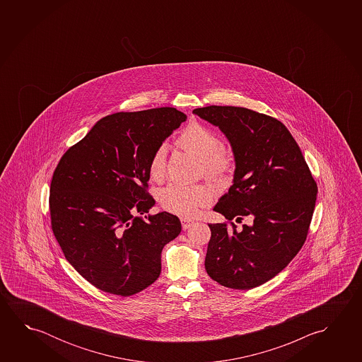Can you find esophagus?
<instances>
[{
  "label": "esophagus",
  "instance_id": "1",
  "mask_svg": "<svg viewBox=\"0 0 362 362\" xmlns=\"http://www.w3.org/2000/svg\"><path fill=\"white\" fill-rule=\"evenodd\" d=\"M180 221H182V227H183V230H188L190 226H193V223H194V221H192V219L182 218Z\"/></svg>",
  "mask_w": 362,
  "mask_h": 362
}]
</instances>
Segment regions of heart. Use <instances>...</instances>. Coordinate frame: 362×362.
Returning <instances> with one entry per match:
<instances>
[{
    "mask_svg": "<svg viewBox=\"0 0 362 362\" xmlns=\"http://www.w3.org/2000/svg\"><path fill=\"white\" fill-rule=\"evenodd\" d=\"M177 143L184 151L201 161L204 172L209 177H223L232 169L233 156L231 151L222 146L218 136L203 124L198 122L188 124L179 135ZM165 154V146H160L150 160L148 173L154 180L164 177ZM211 199V190L203 185L169 184L159 193L161 207L180 217H193L198 209L207 206Z\"/></svg>",
    "mask_w": 362,
    "mask_h": 362,
    "instance_id": "1",
    "label": "heart"
}]
</instances>
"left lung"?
<instances>
[{"mask_svg":"<svg viewBox=\"0 0 362 362\" xmlns=\"http://www.w3.org/2000/svg\"><path fill=\"white\" fill-rule=\"evenodd\" d=\"M193 113L218 126L231 144L233 184L214 211L204 267L218 284L247 291L278 275L302 249L317 199V183L289 130L245 107L208 106ZM253 223L238 229L232 218Z\"/></svg>","mask_w":362,"mask_h":362,"instance_id":"left-lung-1","label":"left lung"}]
</instances>
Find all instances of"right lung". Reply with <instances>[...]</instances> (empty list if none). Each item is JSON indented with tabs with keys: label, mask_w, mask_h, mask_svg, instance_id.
<instances>
[{
	"label": "right lung",
	"mask_w": 362,
	"mask_h": 362,
	"mask_svg": "<svg viewBox=\"0 0 362 362\" xmlns=\"http://www.w3.org/2000/svg\"><path fill=\"white\" fill-rule=\"evenodd\" d=\"M185 119L173 107L113 113L55 168L49 196L54 236L71 267L95 288L129 296L159 278L163 247L182 225L168 212L148 216V222L141 217L155 204L148 166Z\"/></svg>",
	"instance_id": "add662e5"
}]
</instances>
